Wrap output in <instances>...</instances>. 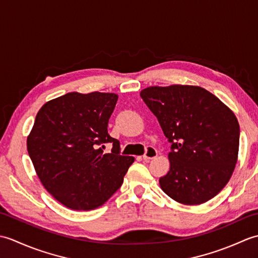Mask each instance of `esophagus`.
<instances>
[{
  "mask_svg": "<svg viewBox=\"0 0 258 258\" xmlns=\"http://www.w3.org/2000/svg\"><path fill=\"white\" fill-rule=\"evenodd\" d=\"M156 156H157L156 149H154V147H152V146H149L146 149L145 154L143 155V158L145 161H150V160H153V158H155Z\"/></svg>",
  "mask_w": 258,
  "mask_h": 258,
  "instance_id": "34e87169",
  "label": "esophagus"
}]
</instances>
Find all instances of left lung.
<instances>
[{
  "label": "left lung",
  "instance_id": "1",
  "mask_svg": "<svg viewBox=\"0 0 258 258\" xmlns=\"http://www.w3.org/2000/svg\"><path fill=\"white\" fill-rule=\"evenodd\" d=\"M141 97L172 143L161 188L184 205H200L225 187L238 157L239 125L220 98L201 86H150Z\"/></svg>",
  "mask_w": 258,
  "mask_h": 258
}]
</instances>
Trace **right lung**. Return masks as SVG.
<instances>
[{
    "mask_svg": "<svg viewBox=\"0 0 258 258\" xmlns=\"http://www.w3.org/2000/svg\"><path fill=\"white\" fill-rule=\"evenodd\" d=\"M117 98L114 93L71 92L46 102L36 114L27 152L42 185L71 210L102 206L134 162L119 155V142L107 133ZM106 143L113 149L104 155L99 145Z\"/></svg>",
    "mask_w": 258,
    "mask_h": 258,
    "instance_id": "right-lung-1",
    "label": "right lung"
}]
</instances>
